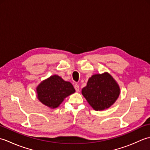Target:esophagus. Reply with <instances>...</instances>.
Wrapping results in <instances>:
<instances>
[{
	"mask_svg": "<svg viewBox=\"0 0 150 150\" xmlns=\"http://www.w3.org/2000/svg\"><path fill=\"white\" fill-rule=\"evenodd\" d=\"M74 88L75 89L76 91H79V86L78 84H75L74 86Z\"/></svg>",
	"mask_w": 150,
	"mask_h": 150,
	"instance_id": "1",
	"label": "esophagus"
}]
</instances>
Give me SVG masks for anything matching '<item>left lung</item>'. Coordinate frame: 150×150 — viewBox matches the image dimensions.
Returning <instances> with one entry per match:
<instances>
[{"label":"left lung","instance_id":"1","mask_svg":"<svg viewBox=\"0 0 150 150\" xmlns=\"http://www.w3.org/2000/svg\"><path fill=\"white\" fill-rule=\"evenodd\" d=\"M82 94L90 106L96 111L110 108L120 94V88L109 73L95 74L88 79L86 86L82 88Z\"/></svg>","mask_w":150,"mask_h":150}]
</instances>
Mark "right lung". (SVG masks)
<instances>
[{
  "label": "right lung",
  "mask_w": 150,
  "mask_h": 150,
  "mask_svg": "<svg viewBox=\"0 0 150 150\" xmlns=\"http://www.w3.org/2000/svg\"><path fill=\"white\" fill-rule=\"evenodd\" d=\"M36 90L38 99L50 108L59 107L66 97L75 92L71 82L64 81L57 75L41 82Z\"/></svg>",
  "instance_id": "1"
}]
</instances>
